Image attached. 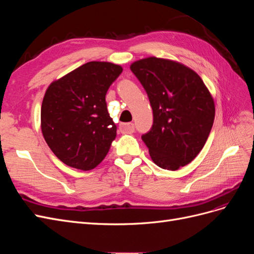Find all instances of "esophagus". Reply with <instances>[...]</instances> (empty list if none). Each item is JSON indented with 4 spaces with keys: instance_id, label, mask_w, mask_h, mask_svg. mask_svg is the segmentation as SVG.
Returning <instances> with one entry per match:
<instances>
[{
    "instance_id": "34e87169",
    "label": "esophagus",
    "mask_w": 254,
    "mask_h": 254,
    "mask_svg": "<svg viewBox=\"0 0 254 254\" xmlns=\"http://www.w3.org/2000/svg\"><path fill=\"white\" fill-rule=\"evenodd\" d=\"M120 130L123 133H132L134 131V125L132 123H123L120 125Z\"/></svg>"
}]
</instances>
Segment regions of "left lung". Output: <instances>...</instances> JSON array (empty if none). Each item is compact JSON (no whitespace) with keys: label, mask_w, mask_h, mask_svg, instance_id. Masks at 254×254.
<instances>
[{"label":"left lung","mask_w":254,"mask_h":254,"mask_svg":"<svg viewBox=\"0 0 254 254\" xmlns=\"http://www.w3.org/2000/svg\"><path fill=\"white\" fill-rule=\"evenodd\" d=\"M130 70L152 108V127L142 135L150 158L164 170H179L197 157L211 132L215 105L210 91L195 71L174 60L147 57Z\"/></svg>","instance_id":"1"}]
</instances>
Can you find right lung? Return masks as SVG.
I'll return each instance as SVG.
<instances>
[{"label": "right lung", "mask_w": 254, "mask_h": 254, "mask_svg": "<svg viewBox=\"0 0 254 254\" xmlns=\"http://www.w3.org/2000/svg\"><path fill=\"white\" fill-rule=\"evenodd\" d=\"M122 72L119 64L90 61L53 81L45 91L41 130L61 162L90 171L105 159L117 136L105 97Z\"/></svg>", "instance_id": "1"}]
</instances>
